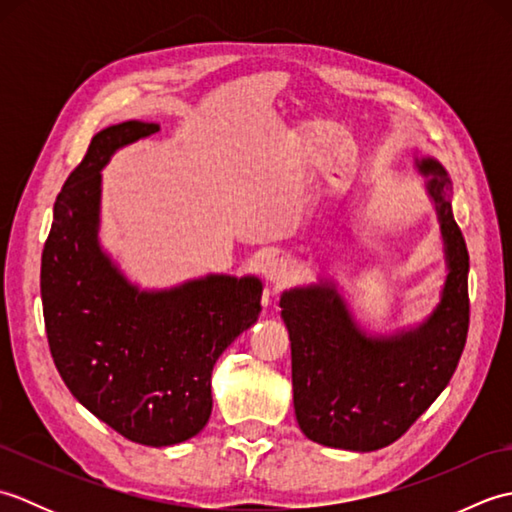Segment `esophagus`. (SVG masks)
Wrapping results in <instances>:
<instances>
[{
  "mask_svg": "<svg viewBox=\"0 0 512 512\" xmlns=\"http://www.w3.org/2000/svg\"><path fill=\"white\" fill-rule=\"evenodd\" d=\"M292 273H295V268L284 257H275L270 259V262L264 266V275L270 281V284L275 286H286L288 281L292 279Z\"/></svg>",
  "mask_w": 512,
  "mask_h": 512,
  "instance_id": "esophagus-1",
  "label": "esophagus"
}]
</instances>
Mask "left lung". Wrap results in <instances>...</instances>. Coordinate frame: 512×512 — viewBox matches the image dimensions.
Returning a JSON list of instances; mask_svg holds the SVG:
<instances>
[{
	"mask_svg": "<svg viewBox=\"0 0 512 512\" xmlns=\"http://www.w3.org/2000/svg\"><path fill=\"white\" fill-rule=\"evenodd\" d=\"M436 204L447 279L440 303L416 328L367 334L330 279L286 290L292 400L301 431L323 447L376 451L396 442L431 407L458 367L469 332V250L451 209V180L416 158Z\"/></svg>",
	"mask_w": 512,
	"mask_h": 512,
	"instance_id": "obj_1",
	"label": "left lung"
}]
</instances>
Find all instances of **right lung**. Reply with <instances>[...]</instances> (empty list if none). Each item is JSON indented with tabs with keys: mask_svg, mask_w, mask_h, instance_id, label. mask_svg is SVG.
Listing matches in <instances>:
<instances>
[{
	"mask_svg": "<svg viewBox=\"0 0 512 512\" xmlns=\"http://www.w3.org/2000/svg\"><path fill=\"white\" fill-rule=\"evenodd\" d=\"M158 129L127 121L92 138L54 202L41 301L54 365L72 396L127 440L171 447L209 422L213 365L257 321L264 286L253 275H206L140 290L101 248V169Z\"/></svg>",
	"mask_w": 512,
	"mask_h": 512,
	"instance_id": "obj_1",
	"label": "right lung"
}]
</instances>
